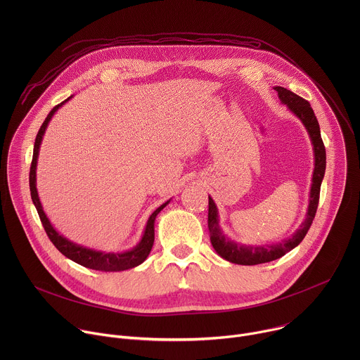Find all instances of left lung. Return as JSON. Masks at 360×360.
I'll list each match as a JSON object with an SVG mask.
<instances>
[{"label": "left lung", "mask_w": 360, "mask_h": 360, "mask_svg": "<svg viewBox=\"0 0 360 360\" xmlns=\"http://www.w3.org/2000/svg\"><path fill=\"white\" fill-rule=\"evenodd\" d=\"M279 99L282 101V104H285L304 125L307 134L311 136L312 145H314V153H315V169H314V176H312V186H311V195H309V207H307V214L299 229L288 239L279 242V243H272V245H242L231 240L226 238L219 226V217H218V210L214 199L210 196V210H208V228H210V235H211V243L214 249L218 252L219 256H222L224 259L238 264V265H259V264H266L275 259L282 258L285 253L296 248L304 238V235L309 231L315 215L318 210V203H319V193H321V185L322 179L325 176V169H326V150L325 145L321 136V128L319 122L316 120V115L314 110L311 108V104L302 96L293 94L292 91L282 88V86H275Z\"/></svg>", "instance_id": "8db88e82"}]
</instances>
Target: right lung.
<instances>
[{
  "label": "right lung",
  "mask_w": 360,
  "mask_h": 360,
  "mask_svg": "<svg viewBox=\"0 0 360 360\" xmlns=\"http://www.w3.org/2000/svg\"><path fill=\"white\" fill-rule=\"evenodd\" d=\"M71 98V96H70ZM67 98L65 101H63L61 104L56 105L51 112L46 115L45 121L42 122L37 138H35V143H34V153H32V162H31V168H30V191H31V198L32 202L37 208V212L39 215V219L42 222V226L49 238V240L54 243V246L64 255L67 256L68 259L77 262L81 266L89 268V269H95V271H102V272H120V271H127L131 268H135L138 265H141L146 258L152 249L153 245V239H155V231H153V225H155V218L157 215L167 207L169 203V200H167L165 203H162L158 210H155L152 212V215L149 217L142 239L139 240V243L132 248L131 250H125L121 253H105L101 250H94L89 248H84L81 245H77L71 240H68L67 238H64L63 235H60L54 226L51 225L49 219L46 218L42 205L39 202L38 198V192H37V160H38V153H39V145L42 141V136L45 134V129L48 127V122L53 118V115L58 111V108H61L65 102L70 99Z\"/></svg>",
  "instance_id": "1"
}]
</instances>
